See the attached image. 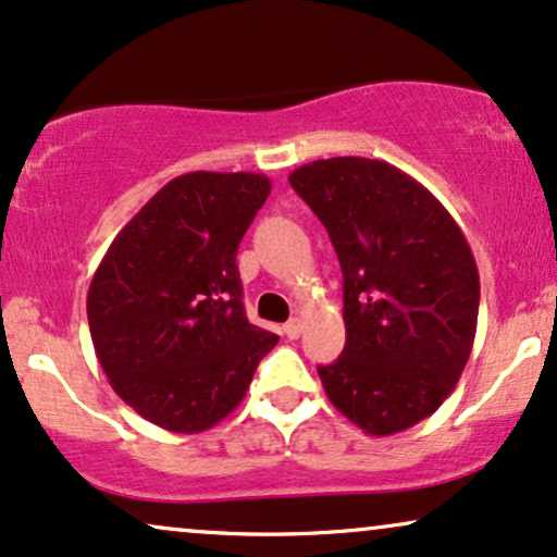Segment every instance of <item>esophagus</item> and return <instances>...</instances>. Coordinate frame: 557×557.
<instances>
[{
    "instance_id": "esophagus-1",
    "label": "esophagus",
    "mask_w": 557,
    "mask_h": 557,
    "mask_svg": "<svg viewBox=\"0 0 557 557\" xmlns=\"http://www.w3.org/2000/svg\"><path fill=\"white\" fill-rule=\"evenodd\" d=\"M283 334L287 336V339H298V336L302 334V321L300 319H290L283 326Z\"/></svg>"
}]
</instances>
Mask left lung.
Wrapping results in <instances>:
<instances>
[{"mask_svg":"<svg viewBox=\"0 0 557 557\" xmlns=\"http://www.w3.org/2000/svg\"><path fill=\"white\" fill-rule=\"evenodd\" d=\"M287 180L344 274L347 344L319 368L323 391L362 432H404L445 404L473 351V251L447 208L388 161L319 159Z\"/></svg>","mask_w":557,"mask_h":557,"instance_id":"8db88e82","label":"left lung"}]
</instances>
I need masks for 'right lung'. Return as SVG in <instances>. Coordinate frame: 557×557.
Masks as SVG:
<instances>
[{
	"instance_id": "obj_1",
	"label": "right lung",
	"mask_w": 557,
	"mask_h": 557,
	"mask_svg": "<svg viewBox=\"0 0 557 557\" xmlns=\"http://www.w3.org/2000/svg\"><path fill=\"white\" fill-rule=\"evenodd\" d=\"M272 182L174 177L112 238L87 319L112 391L146 421L197 434L226 419L280 336L249 323L236 251Z\"/></svg>"
}]
</instances>
